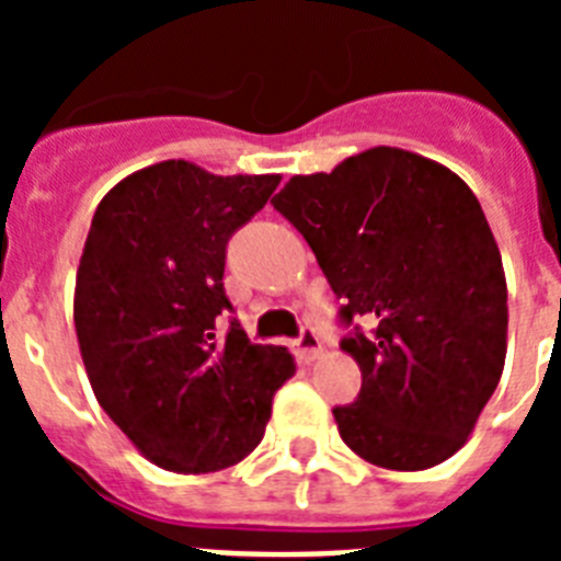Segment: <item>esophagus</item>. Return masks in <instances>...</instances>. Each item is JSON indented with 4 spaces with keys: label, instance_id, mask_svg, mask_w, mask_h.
Returning <instances> with one entry per match:
<instances>
[{
    "label": "esophagus",
    "instance_id": "1",
    "mask_svg": "<svg viewBox=\"0 0 561 561\" xmlns=\"http://www.w3.org/2000/svg\"><path fill=\"white\" fill-rule=\"evenodd\" d=\"M297 356H300V362H306V365H311V362L323 356V342H320V336L311 329H304V334L297 336Z\"/></svg>",
    "mask_w": 561,
    "mask_h": 561
}]
</instances>
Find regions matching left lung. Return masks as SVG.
<instances>
[{
	"instance_id": "1",
	"label": "left lung",
	"mask_w": 561,
	"mask_h": 561,
	"mask_svg": "<svg viewBox=\"0 0 561 561\" xmlns=\"http://www.w3.org/2000/svg\"><path fill=\"white\" fill-rule=\"evenodd\" d=\"M272 205L345 300L342 320L374 325L342 340L362 370L354 404L334 410L342 440L396 472L453 458L497 388L508 334L503 257L478 196L440 162L376 146L291 176Z\"/></svg>"
}]
</instances>
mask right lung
Instances as JSON below:
<instances>
[{
	"label": "right lung",
	"instance_id": "add662e5",
	"mask_svg": "<svg viewBox=\"0 0 561 561\" xmlns=\"http://www.w3.org/2000/svg\"><path fill=\"white\" fill-rule=\"evenodd\" d=\"M277 182L165 160L128 173L92 216L72 300L83 368L108 419L168 472L244 460L264 438L272 396L295 376L280 345H252L238 323L216 334L232 309L227 238Z\"/></svg>",
	"mask_w": 561,
	"mask_h": 561
}]
</instances>
